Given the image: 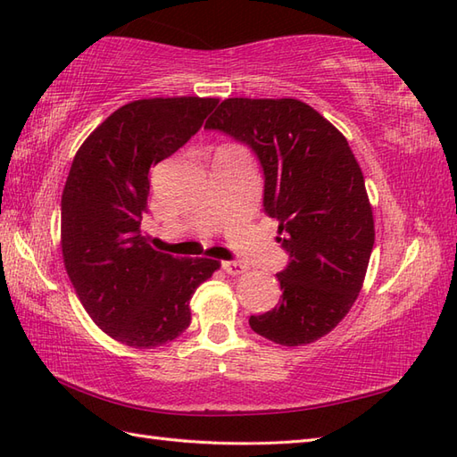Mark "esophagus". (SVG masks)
Masks as SVG:
<instances>
[{"label": "esophagus", "instance_id": "obj_1", "mask_svg": "<svg viewBox=\"0 0 457 457\" xmlns=\"http://www.w3.org/2000/svg\"><path fill=\"white\" fill-rule=\"evenodd\" d=\"M221 267H223V270H226L228 275H234V277L245 273V270H247V267L237 263V261H223Z\"/></svg>", "mask_w": 457, "mask_h": 457}]
</instances>
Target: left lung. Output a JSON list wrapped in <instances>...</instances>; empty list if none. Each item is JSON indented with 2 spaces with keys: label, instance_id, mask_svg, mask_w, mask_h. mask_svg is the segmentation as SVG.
<instances>
[{
  "label": "left lung",
  "instance_id": "obj_1",
  "mask_svg": "<svg viewBox=\"0 0 457 457\" xmlns=\"http://www.w3.org/2000/svg\"><path fill=\"white\" fill-rule=\"evenodd\" d=\"M204 129L255 153L265 174L263 208L278 220L277 239L288 253L277 273L283 298L251 316V329L280 345L316 342L353 306L375 244L363 172L347 139L293 98H228Z\"/></svg>",
  "mask_w": 457,
  "mask_h": 457
}]
</instances>
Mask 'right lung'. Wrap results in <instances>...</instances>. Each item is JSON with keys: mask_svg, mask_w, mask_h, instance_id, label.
<instances>
[{"mask_svg": "<svg viewBox=\"0 0 457 457\" xmlns=\"http://www.w3.org/2000/svg\"><path fill=\"white\" fill-rule=\"evenodd\" d=\"M216 98L121 105L76 153L62 192L61 244L82 306L118 342L151 349L190 326V298L220 263L172 257L141 234L149 172L198 133Z\"/></svg>", "mask_w": 457, "mask_h": 457, "instance_id": "1", "label": "right lung"}]
</instances>
